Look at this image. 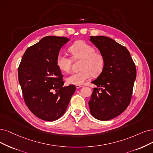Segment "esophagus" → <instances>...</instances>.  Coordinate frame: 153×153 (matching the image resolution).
Returning a JSON list of instances; mask_svg holds the SVG:
<instances>
[{
  "instance_id": "obj_1",
  "label": "esophagus",
  "mask_w": 153,
  "mask_h": 153,
  "mask_svg": "<svg viewBox=\"0 0 153 153\" xmlns=\"http://www.w3.org/2000/svg\"><path fill=\"white\" fill-rule=\"evenodd\" d=\"M82 85H76V88L77 89H79V88H82Z\"/></svg>"
}]
</instances>
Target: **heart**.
<instances>
[{
  "label": "heart",
  "mask_w": 153,
  "mask_h": 153,
  "mask_svg": "<svg viewBox=\"0 0 153 153\" xmlns=\"http://www.w3.org/2000/svg\"><path fill=\"white\" fill-rule=\"evenodd\" d=\"M69 51L74 60H81V71L68 76L66 79L67 84L81 85L91 75L98 76L103 72L105 65L104 56L95 52L94 47L91 45L81 40L77 41L71 45ZM56 64L61 71L69 72L71 69L72 60L65 55L59 54L56 56Z\"/></svg>",
  "instance_id": "b5f03b06"
}]
</instances>
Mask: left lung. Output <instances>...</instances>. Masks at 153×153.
<instances>
[{"mask_svg":"<svg viewBox=\"0 0 153 153\" xmlns=\"http://www.w3.org/2000/svg\"><path fill=\"white\" fill-rule=\"evenodd\" d=\"M105 59V68L91 82L94 88L88 102L90 113L100 120H109L121 114L132 97L136 68L128 50L114 39L103 36H90Z\"/></svg>","mask_w":153,"mask_h":153,"instance_id":"obj_1","label":"left lung"}]
</instances>
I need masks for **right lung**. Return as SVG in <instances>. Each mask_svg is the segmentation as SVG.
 I'll return each instance as SVG.
<instances>
[{
    "instance_id": "1",
    "label": "right lung",
    "mask_w": 153,
    "mask_h": 153,
    "mask_svg": "<svg viewBox=\"0 0 153 153\" xmlns=\"http://www.w3.org/2000/svg\"><path fill=\"white\" fill-rule=\"evenodd\" d=\"M69 41L64 36H45L26 50L19 66L18 79L25 103L42 120L59 119L76 91L74 85L63 87V75L56 64L60 48Z\"/></svg>"
}]
</instances>
